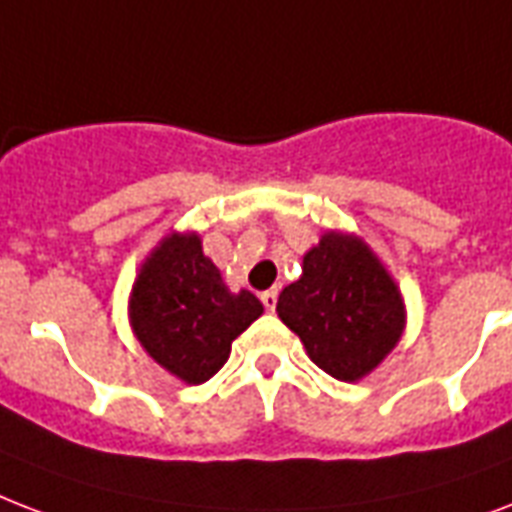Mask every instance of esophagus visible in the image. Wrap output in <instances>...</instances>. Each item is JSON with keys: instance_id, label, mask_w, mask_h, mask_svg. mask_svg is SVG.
<instances>
[{"instance_id": "obj_1", "label": "esophagus", "mask_w": 512, "mask_h": 512, "mask_svg": "<svg viewBox=\"0 0 512 512\" xmlns=\"http://www.w3.org/2000/svg\"><path fill=\"white\" fill-rule=\"evenodd\" d=\"M260 300H263L265 311H273L276 308V300H279V290L273 287V290H265L263 295H260Z\"/></svg>"}]
</instances>
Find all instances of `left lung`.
Returning a JSON list of instances; mask_svg holds the SVG:
<instances>
[{"instance_id": "obj_1", "label": "left lung", "mask_w": 512, "mask_h": 512, "mask_svg": "<svg viewBox=\"0 0 512 512\" xmlns=\"http://www.w3.org/2000/svg\"><path fill=\"white\" fill-rule=\"evenodd\" d=\"M279 319L308 357L338 381L368 376L400 341V290L360 239L327 233L303 257V276L284 287Z\"/></svg>"}]
</instances>
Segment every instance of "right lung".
<instances>
[{"mask_svg": "<svg viewBox=\"0 0 512 512\" xmlns=\"http://www.w3.org/2000/svg\"><path fill=\"white\" fill-rule=\"evenodd\" d=\"M252 292H228L198 236L169 239L142 265L131 295V325L147 354L187 384H204L228 362L230 343L257 317Z\"/></svg>", "mask_w": 512, "mask_h": 512, "instance_id": "add662e5", "label": "right lung"}]
</instances>
